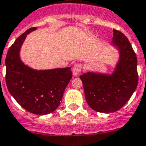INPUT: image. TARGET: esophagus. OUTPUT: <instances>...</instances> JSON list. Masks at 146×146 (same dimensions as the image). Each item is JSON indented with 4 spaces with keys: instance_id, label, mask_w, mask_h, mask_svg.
<instances>
[{
    "instance_id": "esophagus-1",
    "label": "esophagus",
    "mask_w": 146,
    "mask_h": 146,
    "mask_svg": "<svg viewBox=\"0 0 146 146\" xmlns=\"http://www.w3.org/2000/svg\"><path fill=\"white\" fill-rule=\"evenodd\" d=\"M82 70V65L80 64V63H78V64H76L75 66L73 67L72 68V73L74 74V76H77L79 74L80 72Z\"/></svg>"
}]
</instances>
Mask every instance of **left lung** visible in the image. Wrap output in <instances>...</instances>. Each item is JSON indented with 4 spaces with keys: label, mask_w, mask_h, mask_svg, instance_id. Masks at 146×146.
Segmentation results:
<instances>
[{
    "label": "left lung",
    "mask_w": 146,
    "mask_h": 146,
    "mask_svg": "<svg viewBox=\"0 0 146 146\" xmlns=\"http://www.w3.org/2000/svg\"><path fill=\"white\" fill-rule=\"evenodd\" d=\"M110 44L119 52L111 73L88 72L80 76L87 104L95 111L113 113L131 98L138 84L137 59L125 35L113 30Z\"/></svg>",
    "instance_id": "obj_1"
}]
</instances>
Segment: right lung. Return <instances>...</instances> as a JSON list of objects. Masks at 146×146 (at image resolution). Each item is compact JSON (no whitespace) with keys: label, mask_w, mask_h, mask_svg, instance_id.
<instances>
[{"label":"right lung","mask_w":146,"mask_h":146,"mask_svg":"<svg viewBox=\"0 0 146 146\" xmlns=\"http://www.w3.org/2000/svg\"><path fill=\"white\" fill-rule=\"evenodd\" d=\"M36 29L27 30L9 48L5 60L6 83L9 93L24 109L31 113L46 115L59 107L72 73L71 67L33 69L21 60L23 43Z\"/></svg>","instance_id":"add662e5"}]
</instances>
